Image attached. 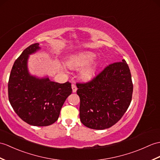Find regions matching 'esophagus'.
Masks as SVG:
<instances>
[{"mask_svg": "<svg viewBox=\"0 0 160 160\" xmlns=\"http://www.w3.org/2000/svg\"><path fill=\"white\" fill-rule=\"evenodd\" d=\"M72 88L73 92H76V91H77V87H76L75 84H72Z\"/></svg>", "mask_w": 160, "mask_h": 160, "instance_id": "esophagus-1", "label": "esophagus"}]
</instances>
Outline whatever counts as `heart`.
Returning <instances> with one entry per match:
<instances>
[{"label":"heart","mask_w":160,"mask_h":160,"mask_svg":"<svg viewBox=\"0 0 160 160\" xmlns=\"http://www.w3.org/2000/svg\"><path fill=\"white\" fill-rule=\"evenodd\" d=\"M95 54L91 52H84L73 55L68 61L69 68L80 69L90 64L95 58ZM95 69L93 65H89L84 68L80 72L81 77L84 80H89L95 75Z\"/></svg>","instance_id":"heart-1"}]
</instances>
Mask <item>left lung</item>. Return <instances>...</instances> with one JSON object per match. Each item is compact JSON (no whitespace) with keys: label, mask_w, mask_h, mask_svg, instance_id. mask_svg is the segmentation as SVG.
Here are the masks:
<instances>
[{"label":"left lung","mask_w":160,"mask_h":160,"mask_svg":"<svg viewBox=\"0 0 160 160\" xmlns=\"http://www.w3.org/2000/svg\"><path fill=\"white\" fill-rule=\"evenodd\" d=\"M80 118L93 129L112 127L127 111L132 98L131 72L124 60L107 65L87 82H78Z\"/></svg>","instance_id":"obj_1"}]
</instances>
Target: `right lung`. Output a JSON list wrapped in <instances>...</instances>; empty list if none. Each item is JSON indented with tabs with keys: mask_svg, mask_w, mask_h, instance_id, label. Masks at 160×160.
Returning a JSON list of instances; mask_svg holds the SVG:
<instances>
[{
	"mask_svg": "<svg viewBox=\"0 0 160 160\" xmlns=\"http://www.w3.org/2000/svg\"><path fill=\"white\" fill-rule=\"evenodd\" d=\"M38 49L39 43L32 44L15 61L8 82V97L22 120L31 125L48 126L58 120L72 88L69 82L60 84L30 76L27 65L28 54Z\"/></svg>",
	"mask_w": 160,
	"mask_h": 160,
	"instance_id": "obj_1",
	"label": "right lung"
}]
</instances>
